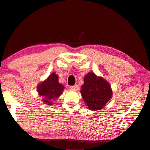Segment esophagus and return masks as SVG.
Listing matches in <instances>:
<instances>
[{"instance_id":"esophagus-1","label":"esophagus","mask_w":150,"mask_h":150,"mask_svg":"<svg viewBox=\"0 0 150 150\" xmlns=\"http://www.w3.org/2000/svg\"><path fill=\"white\" fill-rule=\"evenodd\" d=\"M71 88L73 90H78L79 89V85H75L73 86H71Z\"/></svg>"}]
</instances>
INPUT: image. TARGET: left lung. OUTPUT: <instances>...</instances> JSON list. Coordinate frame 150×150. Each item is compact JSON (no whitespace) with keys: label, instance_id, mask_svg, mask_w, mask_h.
Segmentation results:
<instances>
[{"label":"left lung","instance_id":"left-lung-1","mask_svg":"<svg viewBox=\"0 0 150 150\" xmlns=\"http://www.w3.org/2000/svg\"><path fill=\"white\" fill-rule=\"evenodd\" d=\"M81 94L88 109L96 111L105 107L112 98V91L107 81L90 72L85 76Z\"/></svg>","mask_w":150,"mask_h":150}]
</instances>
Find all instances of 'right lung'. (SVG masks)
<instances>
[{"mask_svg":"<svg viewBox=\"0 0 150 150\" xmlns=\"http://www.w3.org/2000/svg\"><path fill=\"white\" fill-rule=\"evenodd\" d=\"M64 87L58 81V76L52 73L46 80L38 85L37 91L39 95L44 97L43 102L48 105H52L53 103L62 93Z\"/></svg>","mask_w":150,"mask_h":150,"instance_id":"add662e5","label":"right lung"}]
</instances>
